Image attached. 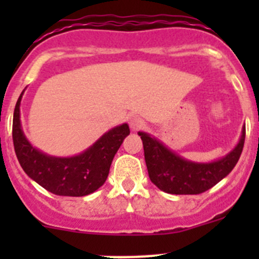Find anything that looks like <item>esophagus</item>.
I'll return each instance as SVG.
<instances>
[{
  "mask_svg": "<svg viewBox=\"0 0 259 259\" xmlns=\"http://www.w3.org/2000/svg\"><path fill=\"white\" fill-rule=\"evenodd\" d=\"M130 127L134 131H139V130H143L145 127V122H144L140 116H132V118H130Z\"/></svg>",
  "mask_w": 259,
  "mask_h": 259,
  "instance_id": "1",
  "label": "esophagus"
}]
</instances>
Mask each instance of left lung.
I'll return each mask as SVG.
<instances>
[{"label": "left lung", "instance_id": "1", "mask_svg": "<svg viewBox=\"0 0 259 259\" xmlns=\"http://www.w3.org/2000/svg\"><path fill=\"white\" fill-rule=\"evenodd\" d=\"M139 136L153 184L170 194H200L218 184L236 166L245 141V125L235 149L210 163L187 161L145 132H139Z\"/></svg>", "mask_w": 259, "mask_h": 259}]
</instances>
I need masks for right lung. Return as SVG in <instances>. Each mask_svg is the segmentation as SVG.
Instances as JSON below:
<instances>
[{"mask_svg":"<svg viewBox=\"0 0 259 259\" xmlns=\"http://www.w3.org/2000/svg\"><path fill=\"white\" fill-rule=\"evenodd\" d=\"M22 96L23 92L14 110L13 141L15 154L24 172L57 196L81 197L104 185L114 155L130 135L127 123L111 128L79 155L52 157L33 148L23 134L19 109Z\"/></svg>","mask_w":259,"mask_h":259,"instance_id":"1","label":"right lung"}]
</instances>
